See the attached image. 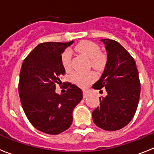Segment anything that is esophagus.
Listing matches in <instances>:
<instances>
[{
  "instance_id": "34e87169",
  "label": "esophagus",
  "mask_w": 154,
  "mask_h": 154,
  "mask_svg": "<svg viewBox=\"0 0 154 154\" xmlns=\"http://www.w3.org/2000/svg\"><path fill=\"white\" fill-rule=\"evenodd\" d=\"M82 92H83V97L84 98H86L87 96H88V95H89V92L87 90H83L82 91Z\"/></svg>"
}]
</instances>
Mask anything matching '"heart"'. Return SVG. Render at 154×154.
<instances>
[{
  "instance_id": "1",
  "label": "heart",
  "mask_w": 154,
  "mask_h": 154,
  "mask_svg": "<svg viewBox=\"0 0 154 154\" xmlns=\"http://www.w3.org/2000/svg\"><path fill=\"white\" fill-rule=\"evenodd\" d=\"M75 49L79 51L81 54L86 56L90 59V65L96 70H103L106 65L107 58L106 55L100 53V48L95 42L90 41H85L81 42L78 45H76ZM61 62L65 71L71 70L72 68V52L70 50L67 49L63 51L61 55ZM96 79V76L94 72L82 73L74 72L71 75V80L76 85L85 88L89 84L93 82Z\"/></svg>"
}]
</instances>
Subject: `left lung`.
Masks as SVG:
<instances>
[{"mask_svg":"<svg viewBox=\"0 0 154 154\" xmlns=\"http://www.w3.org/2000/svg\"><path fill=\"white\" fill-rule=\"evenodd\" d=\"M107 52V62L94 89H106V97H99V106L92 112L94 123L103 130L115 131L130 123L137 111L140 82L136 62L119 43L102 39ZM103 92V90L100 91Z\"/></svg>","mask_w":154,"mask_h":154,"instance_id":"left-lung-1","label":"left lung"}]
</instances>
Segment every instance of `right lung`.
Wrapping results in <instances>:
<instances>
[{
	"mask_svg": "<svg viewBox=\"0 0 154 154\" xmlns=\"http://www.w3.org/2000/svg\"><path fill=\"white\" fill-rule=\"evenodd\" d=\"M72 43H41L21 66L18 91L24 112L34 127L48 134L57 135L70 127L73 109L83 96L82 89L70 82L65 93L55 92L65 73L61 55Z\"/></svg>",
	"mask_w": 154,
	"mask_h": 154,
	"instance_id": "right-lung-1",
	"label": "right lung"
}]
</instances>
